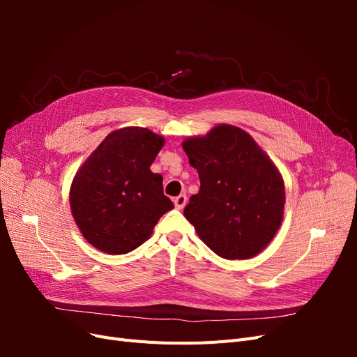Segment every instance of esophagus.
I'll list each match as a JSON object with an SVG mask.
<instances>
[{
	"label": "esophagus",
	"instance_id": "34e87169",
	"mask_svg": "<svg viewBox=\"0 0 357 357\" xmlns=\"http://www.w3.org/2000/svg\"><path fill=\"white\" fill-rule=\"evenodd\" d=\"M174 205H176V208H178V210H181L183 207H185V205L188 204V197L185 195V193H180L178 197H176L174 199Z\"/></svg>",
	"mask_w": 357,
	"mask_h": 357
}]
</instances>
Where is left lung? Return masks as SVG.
I'll return each mask as SVG.
<instances>
[{
  "instance_id": "8db88e82",
  "label": "left lung",
  "mask_w": 357,
  "mask_h": 357,
  "mask_svg": "<svg viewBox=\"0 0 357 357\" xmlns=\"http://www.w3.org/2000/svg\"><path fill=\"white\" fill-rule=\"evenodd\" d=\"M199 174V192L185 218L225 259H248L271 243L283 219L284 183L275 165L243 129L219 125L183 143Z\"/></svg>"
}]
</instances>
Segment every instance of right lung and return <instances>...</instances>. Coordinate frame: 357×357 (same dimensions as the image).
<instances>
[{
    "label": "right lung",
    "instance_id": "1",
    "mask_svg": "<svg viewBox=\"0 0 357 357\" xmlns=\"http://www.w3.org/2000/svg\"><path fill=\"white\" fill-rule=\"evenodd\" d=\"M164 138L147 128L112 132L75 174L73 218L93 247L125 255L142 245L174 204L164 195L162 176L150 171Z\"/></svg>",
    "mask_w": 357,
    "mask_h": 357
}]
</instances>
